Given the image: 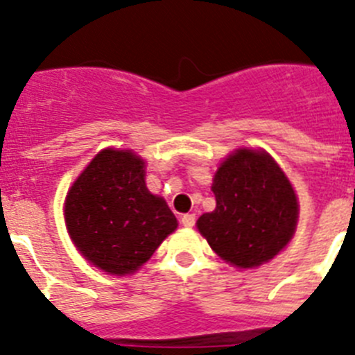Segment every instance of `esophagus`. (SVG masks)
<instances>
[{
  "mask_svg": "<svg viewBox=\"0 0 355 355\" xmlns=\"http://www.w3.org/2000/svg\"><path fill=\"white\" fill-rule=\"evenodd\" d=\"M181 223H183L184 227H193L195 225V214H190V213L183 214V216H181Z\"/></svg>",
  "mask_w": 355,
  "mask_h": 355,
  "instance_id": "34e87169",
  "label": "esophagus"
}]
</instances>
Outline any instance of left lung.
Returning a JSON list of instances; mask_svg holds the SVG:
<instances>
[{"instance_id":"1","label":"left lung","mask_w":355,"mask_h":355,"mask_svg":"<svg viewBox=\"0 0 355 355\" xmlns=\"http://www.w3.org/2000/svg\"><path fill=\"white\" fill-rule=\"evenodd\" d=\"M216 209L197 220L211 248L237 268H255L287 246L297 223V199L268 153L237 149L214 174Z\"/></svg>"}]
</instances>
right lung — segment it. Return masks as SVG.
<instances>
[{
	"label": "right lung",
	"instance_id": "add662e5",
	"mask_svg": "<svg viewBox=\"0 0 355 355\" xmlns=\"http://www.w3.org/2000/svg\"><path fill=\"white\" fill-rule=\"evenodd\" d=\"M64 220L77 250L110 275L137 271L178 227L167 202L146 188L144 162L116 149L100 151L77 178Z\"/></svg>",
	"mask_w": 355,
	"mask_h": 355
}]
</instances>
